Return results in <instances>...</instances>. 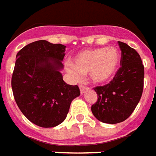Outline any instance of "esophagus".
Segmentation results:
<instances>
[{
  "mask_svg": "<svg viewBox=\"0 0 156 156\" xmlns=\"http://www.w3.org/2000/svg\"><path fill=\"white\" fill-rule=\"evenodd\" d=\"M79 88H80V93H81V94H83L84 92L88 89V87H85V86H83V85H80V86H79Z\"/></svg>",
  "mask_w": 156,
  "mask_h": 156,
  "instance_id": "1",
  "label": "esophagus"
}]
</instances>
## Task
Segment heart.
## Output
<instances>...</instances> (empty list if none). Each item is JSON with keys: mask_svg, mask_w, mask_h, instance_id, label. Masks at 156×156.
Returning <instances> with one entry per match:
<instances>
[{"mask_svg": "<svg viewBox=\"0 0 156 156\" xmlns=\"http://www.w3.org/2000/svg\"><path fill=\"white\" fill-rule=\"evenodd\" d=\"M121 55L115 47H101L87 49L73 58L67 67V71L73 78L78 80L82 74L90 73V80L94 84H104L110 82L118 71Z\"/></svg>", "mask_w": 156, "mask_h": 156, "instance_id": "heart-1", "label": "heart"}]
</instances>
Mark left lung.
Returning <instances> with one entry per match:
<instances>
[{
  "mask_svg": "<svg viewBox=\"0 0 156 156\" xmlns=\"http://www.w3.org/2000/svg\"><path fill=\"white\" fill-rule=\"evenodd\" d=\"M118 44L122 67L109 83L94 87L98 101L91 107L97 119L108 124L124 122L131 116L144 87V66L139 54L126 43L118 41Z\"/></svg>",
  "mask_w": 156,
  "mask_h": 156,
  "instance_id": "8db88e82",
  "label": "left lung"
}]
</instances>
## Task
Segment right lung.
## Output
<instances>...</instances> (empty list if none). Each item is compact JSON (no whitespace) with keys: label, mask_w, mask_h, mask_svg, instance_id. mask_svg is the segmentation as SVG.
<instances>
[{"label":"right lung","mask_w":156,"mask_h":156,"mask_svg":"<svg viewBox=\"0 0 156 156\" xmlns=\"http://www.w3.org/2000/svg\"><path fill=\"white\" fill-rule=\"evenodd\" d=\"M65 48L38 40L16 55L11 79L14 98L24 116L40 127L61 124L72 101L80 95L78 86L67 84L60 73Z\"/></svg>","instance_id":"obj_1"}]
</instances>
